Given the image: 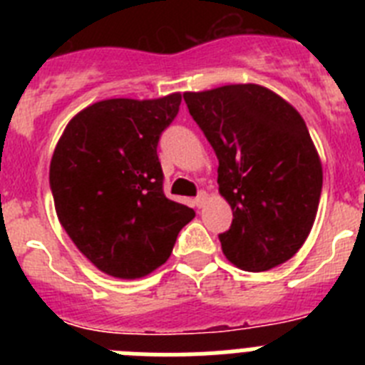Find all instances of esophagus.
Listing matches in <instances>:
<instances>
[{"label": "esophagus", "mask_w": 365, "mask_h": 365, "mask_svg": "<svg viewBox=\"0 0 365 365\" xmlns=\"http://www.w3.org/2000/svg\"><path fill=\"white\" fill-rule=\"evenodd\" d=\"M206 199H208V195H206V192H199V195L195 199H193V205L197 206V208H202L206 202Z\"/></svg>", "instance_id": "1"}]
</instances>
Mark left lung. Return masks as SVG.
Returning a JSON list of instances; mask_svg holds the SVG:
<instances>
[{"label":"left lung","instance_id":"1","mask_svg":"<svg viewBox=\"0 0 365 365\" xmlns=\"http://www.w3.org/2000/svg\"><path fill=\"white\" fill-rule=\"evenodd\" d=\"M185 102L217 155L219 193L234 214L219 235L227 259L248 272L291 259L314 225L324 179L302 115L257 83L188 91Z\"/></svg>","mask_w":365,"mask_h":365}]
</instances>
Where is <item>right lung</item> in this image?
I'll use <instances>...</instances> for the list:
<instances>
[{"label": "right lung", "instance_id": "obj_1", "mask_svg": "<svg viewBox=\"0 0 365 365\" xmlns=\"http://www.w3.org/2000/svg\"><path fill=\"white\" fill-rule=\"evenodd\" d=\"M180 93L109 98L66 125L49 168L54 208L73 243L98 270L137 279L166 263L195 212L168 199L157 155Z\"/></svg>", "mask_w": 365, "mask_h": 365}]
</instances>
